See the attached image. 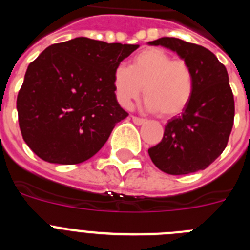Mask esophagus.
I'll return each instance as SVG.
<instances>
[{
  "mask_svg": "<svg viewBox=\"0 0 250 250\" xmlns=\"http://www.w3.org/2000/svg\"><path fill=\"white\" fill-rule=\"evenodd\" d=\"M132 121H134V124L135 125H143V124H145V119H141V118H138V116H131Z\"/></svg>",
  "mask_w": 250,
  "mask_h": 250,
  "instance_id": "34e87169",
  "label": "esophagus"
}]
</instances>
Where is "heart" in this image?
<instances>
[{
  "label": "heart",
  "instance_id": "heart-1",
  "mask_svg": "<svg viewBox=\"0 0 250 250\" xmlns=\"http://www.w3.org/2000/svg\"><path fill=\"white\" fill-rule=\"evenodd\" d=\"M115 98L124 107L138 100L144 87L145 107L164 118L182 114L193 98L194 74L184 60L151 47L139 52L130 66H116L112 76Z\"/></svg>",
  "mask_w": 250,
  "mask_h": 250
}]
</instances>
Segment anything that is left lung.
Wrapping results in <instances>:
<instances>
[{
  "instance_id": "left-lung-1",
  "label": "left lung",
  "mask_w": 250,
  "mask_h": 250,
  "mask_svg": "<svg viewBox=\"0 0 250 250\" xmlns=\"http://www.w3.org/2000/svg\"><path fill=\"white\" fill-rule=\"evenodd\" d=\"M149 45L176 52L194 74L193 98L180 116L165 125L164 136L150 147V159L170 175L204 170L224 151L234 124V98L228 72L215 55L200 45L161 37Z\"/></svg>"
}]
</instances>
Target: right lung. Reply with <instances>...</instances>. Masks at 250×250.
Here are the masks:
<instances>
[{
	"mask_svg": "<svg viewBox=\"0 0 250 250\" xmlns=\"http://www.w3.org/2000/svg\"><path fill=\"white\" fill-rule=\"evenodd\" d=\"M139 45L76 37L54 43L28 65L17 95L22 138L54 164L83 163L127 112L115 98L116 66Z\"/></svg>",
	"mask_w": 250,
	"mask_h": 250,
	"instance_id": "right-lung-1",
	"label": "right lung"
}]
</instances>
